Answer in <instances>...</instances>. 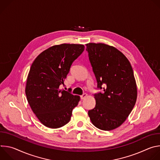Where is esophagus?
<instances>
[{
	"label": "esophagus",
	"instance_id": "esophagus-1",
	"mask_svg": "<svg viewBox=\"0 0 160 160\" xmlns=\"http://www.w3.org/2000/svg\"><path fill=\"white\" fill-rule=\"evenodd\" d=\"M87 96V94H82V95L80 96V98H81V99H84Z\"/></svg>",
	"mask_w": 160,
	"mask_h": 160
}]
</instances>
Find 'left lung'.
I'll return each instance as SVG.
<instances>
[{
	"label": "left lung",
	"mask_w": 160,
	"mask_h": 160,
	"mask_svg": "<svg viewBox=\"0 0 160 160\" xmlns=\"http://www.w3.org/2000/svg\"><path fill=\"white\" fill-rule=\"evenodd\" d=\"M98 87L103 93L94 95L96 107L88 111L92 124L109 131L122 125L136 102L138 88L130 62L113 46L102 43L86 44Z\"/></svg>",
	"instance_id": "obj_1"
}]
</instances>
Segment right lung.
<instances>
[{
	"label": "right lung",
	"mask_w": 160,
	"mask_h": 160,
	"mask_svg": "<svg viewBox=\"0 0 160 160\" xmlns=\"http://www.w3.org/2000/svg\"><path fill=\"white\" fill-rule=\"evenodd\" d=\"M82 44L55 45L42 52L29 71L25 94L30 106L44 126L58 128L70 122L80 98L60 89L72 62L84 51Z\"/></svg>",
	"instance_id": "obj_1"
}]
</instances>
